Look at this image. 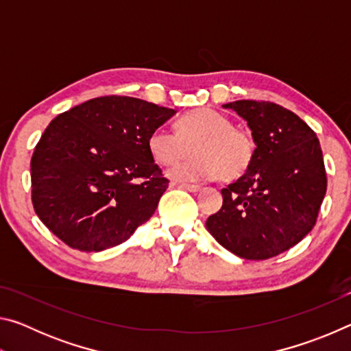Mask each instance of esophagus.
Instances as JSON below:
<instances>
[{"instance_id": "34e87169", "label": "esophagus", "mask_w": 351, "mask_h": 351, "mask_svg": "<svg viewBox=\"0 0 351 351\" xmlns=\"http://www.w3.org/2000/svg\"><path fill=\"white\" fill-rule=\"evenodd\" d=\"M176 186V184H175ZM178 187H181V189H186V190H189V192H198V190L201 189L199 186H197V184H186V182H181V184H178Z\"/></svg>"}]
</instances>
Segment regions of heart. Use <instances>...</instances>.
Segmentation results:
<instances>
[{"instance_id":"1","label":"heart","mask_w":351,"mask_h":351,"mask_svg":"<svg viewBox=\"0 0 351 351\" xmlns=\"http://www.w3.org/2000/svg\"><path fill=\"white\" fill-rule=\"evenodd\" d=\"M148 150L161 165H173L191 148L197 157L175 165L169 175L180 181H204L218 178L230 182L251 169L255 141L246 130L234 127L232 119L213 108L189 111L176 122V133L158 127L148 136Z\"/></svg>"}]
</instances>
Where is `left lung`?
<instances>
[{
  "mask_svg": "<svg viewBox=\"0 0 351 351\" xmlns=\"http://www.w3.org/2000/svg\"><path fill=\"white\" fill-rule=\"evenodd\" d=\"M223 106L245 119L257 147L251 169L221 190V209L206 228L241 258L276 257L316 224L326 192L322 148L316 133L280 105L235 100Z\"/></svg>",
  "mask_w": 351,
  "mask_h": 351,
  "instance_id": "obj_1",
  "label": "left lung"
}]
</instances>
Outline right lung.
Here are the masks:
<instances>
[{"mask_svg":"<svg viewBox=\"0 0 351 351\" xmlns=\"http://www.w3.org/2000/svg\"><path fill=\"white\" fill-rule=\"evenodd\" d=\"M175 112L105 96L51 121L31 159L32 204L46 228L85 252L127 241L169 187L147 142Z\"/></svg>","mask_w":351,"mask_h":351,"instance_id":"1","label":"right lung"}]
</instances>
